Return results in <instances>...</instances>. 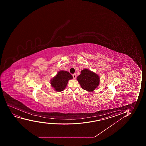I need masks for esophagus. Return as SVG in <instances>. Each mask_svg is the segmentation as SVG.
<instances>
[{
    "mask_svg": "<svg viewBox=\"0 0 146 146\" xmlns=\"http://www.w3.org/2000/svg\"><path fill=\"white\" fill-rule=\"evenodd\" d=\"M76 77H77V76H76V73L73 75V77L74 79H75V78H76Z\"/></svg>",
    "mask_w": 146,
    "mask_h": 146,
    "instance_id": "obj_1",
    "label": "esophagus"
}]
</instances>
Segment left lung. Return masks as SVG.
Returning <instances> with one entry per match:
<instances>
[{
  "label": "left lung",
  "instance_id": "1",
  "mask_svg": "<svg viewBox=\"0 0 146 146\" xmlns=\"http://www.w3.org/2000/svg\"><path fill=\"white\" fill-rule=\"evenodd\" d=\"M81 88L88 91H93L98 87L100 84V77L95 73L88 69H83L81 74L77 77Z\"/></svg>",
  "mask_w": 146,
  "mask_h": 146
}]
</instances>
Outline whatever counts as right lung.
Here are the masks:
<instances>
[{
	"instance_id": "add662e5",
	"label": "right lung",
	"mask_w": 146,
	"mask_h": 146,
	"mask_svg": "<svg viewBox=\"0 0 146 146\" xmlns=\"http://www.w3.org/2000/svg\"><path fill=\"white\" fill-rule=\"evenodd\" d=\"M73 78L72 76L66 71L61 70L50 80V84L55 90L60 92L65 90L68 81Z\"/></svg>"
}]
</instances>
